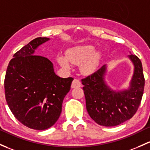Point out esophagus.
I'll use <instances>...</instances> for the list:
<instances>
[{"mask_svg": "<svg viewBox=\"0 0 150 150\" xmlns=\"http://www.w3.org/2000/svg\"><path fill=\"white\" fill-rule=\"evenodd\" d=\"M80 86H81V82L80 81V80L74 79L72 83V86H71V87L72 88H79Z\"/></svg>", "mask_w": 150, "mask_h": 150, "instance_id": "1", "label": "esophagus"}]
</instances>
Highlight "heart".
I'll return each instance as SVG.
<instances>
[{"label":"heart","instance_id":"obj_1","mask_svg":"<svg viewBox=\"0 0 150 150\" xmlns=\"http://www.w3.org/2000/svg\"><path fill=\"white\" fill-rule=\"evenodd\" d=\"M94 47L92 45H86L75 47L66 52V58L58 57V62L62 67H69V62L74 64H79L80 70L85 75H89L96 70L100 54L98 52H93Z\"/></svg>","mask_w":150,"mask_h":150}]
</instances>
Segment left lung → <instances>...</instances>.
<instances>
[{
	"label": "left lung",
	"instance_id": "left-lung-1",
	"mask_svg": "<svg viewBox=\"0 0 150 150\" xmlns=\"http://www.w3.org/2000/svg\"><path fill=\"white\" fill-rule=\"evenodd\" d=\"M129 57L134 64V72L127 91L115 92L107 87L103 80L105 65L81 80L88 113L99 125L114 127L122 124L132 118L141 103L144 88L142 64L135 54Z\"/></svg>",
	"mask_w": 150,
	"mask_h": 150
}]
</instances>
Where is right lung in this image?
<instances>
[{"label":"right lung","instance_id":"right-lung-1","mask_svg":"<svg viewBox=\"0 0 150 150\" xmlns=\"http://www.w3.org/2000/svg\"><path fill=\"white\" fill-rule=\"evenodd\" d=\"M49 39L36 38L16 52L4 80L6 100L13 116L36 130L50 128L58 120L73 80L59 78L48 58L34 54L36 49Z\"/></svg>","mask_w":150,"mask_h":150}]
</instances>
